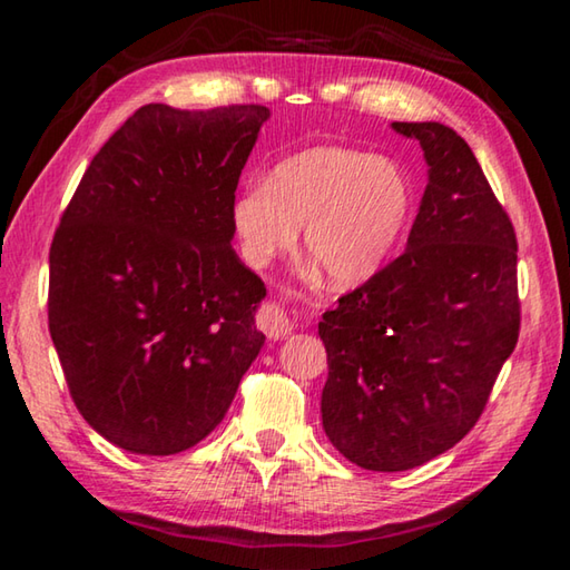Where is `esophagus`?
<instances>
[{
	"mask_svg": "<svg viewBox=\"0 0 570 570\" xmlns=\"http://www.w3.org/2000/svg\"><path fill=\"white\" fill-rule=\"evenodd\" d=\"M258 326L266 332L268 340H286L288 334L294 330V322L292 316L286 314L284 306H278L274 302H268L262 306V312H258Z\"/></svg>",
	"mask_w": 570,
	"mask_h": 570,
	"instance_id": "1",
	"label": "esophagus"
}]
</instances>
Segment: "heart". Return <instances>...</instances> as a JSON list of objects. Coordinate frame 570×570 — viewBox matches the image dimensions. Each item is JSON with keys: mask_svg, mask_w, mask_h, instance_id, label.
<instances>
[{"mask_svg": "<svg viewBox=\"0 0 570 570\" xmlns=\"http://www.w3.org/2000/svg\"><path fill=\"white\" fill-rule=\"evenodd\" d=\"M412 206V183L397 163L316 146L278 163L266 183L240 190L230 224L254 266L292 248L304 228L308 262L334 286H356L387 262Z\"/></svg>", "mask_w": 570, "mask_h": 570, "instance_id": "obj_1", "label": "heart"}]
</instances>
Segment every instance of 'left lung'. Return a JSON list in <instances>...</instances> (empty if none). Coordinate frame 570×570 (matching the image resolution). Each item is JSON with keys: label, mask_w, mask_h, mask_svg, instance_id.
Wrapping results in <instances>:
<instances>
[{"label": "left lung", "mask_w": 570, "mask_h": 570, "mask_svg": "<svg viewBox=\"0 0 570 570\" xmlns=\"http://www.w3.org/2000/svg\"><path fill=\"white\" fill-rule=\"evenodd\" d=\"M428 160L407 248L320 322L322 424L364 470L400 472L475 428L520 332L518 240L460 135L392 122Z\"/></svg>", "instance_id": "obj_1"}]
</instances>
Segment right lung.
<instances>
[{
	"label": "right lung",
	"instance_id": "obj_1",
	"mask_svg": "<svg viewBox=\"0 0 570 570\" xmlns=\"http://www.w3.org/2000/svg\"><path fill=\"white\" fill-rule=\"evenodd\" d=\"M264 105L135 110L85 170L50 248V334L77 410L138 455H176L224 420L262 352L266 286L230 206Z\"/></svg>",
	"mask_w": 570,
	"mask_h": 570
}]
</instances>
